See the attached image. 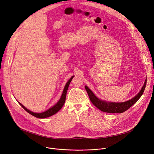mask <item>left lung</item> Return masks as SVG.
Returning <instances> with one entry per match:
<instances>
[{
  "mask_svg": "<svg viewBox=\"0 0 154 154\" xmlns=\"http://www.w3.org/2000/svg\"><path fill=\"white\" fill-rule=\"evenodd\" d=\"M146 84V80H145L143 86L138 94H136L134 98L128 101L121 102V103H115V102H109L100 100L94 95V94L90 90L88 86H85L86 91L88 94L89 99L91 103L98 109L102 112L107 113H122L128 110L129 108L133 105L143 94Z\"/></svg>",
  "mask_w": 154,
  "mask_h": 154,
  "instance_id": "1",
  "label": "left lung"
}]
</instances>
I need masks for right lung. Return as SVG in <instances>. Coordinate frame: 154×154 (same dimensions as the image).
<instances>
[{
	"label": "right lung",
	"instance_id": "add662e5",
	"mask_svg": "<svg viewBox=\"0 0 154 154\" xmlns=\"http://www.w3.org/2000/svg\"><path fill=\"white\" fill-rule=\"evenodd\" d=\"M74 76H72L70 79L69 81H68L66 85L65 86V88L63 89V91L62 95L61 96V98L60 99V100L58 101V103H57L56 105H54L53 106H52L51 108H50L49 109H48V110L45 111L44 112L42 113H35V112H33L30 110H29L28 109H27L26 107H25L21 103H20V102L18 103H20V105L23 107V109H24L28 113H29L30 114H31L32 116L35 117L37 118H40V119H44V118H46V117H49L51 116H53L55 113H56L58 112L61 108L62 106H63V105L65 104V99H66V92H67V90L68 88V86H69V84L71 82V81L72 80V79Z\"/></svg>",
	"mask_w": 154,
	"mask_h": 154
}]
</instances>
